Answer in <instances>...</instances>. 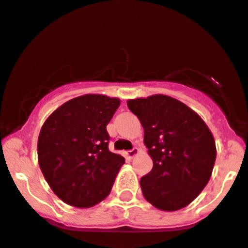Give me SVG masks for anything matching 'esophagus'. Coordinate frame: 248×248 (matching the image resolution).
<instances>
[{
    "mask_svg": "<svg viewBox=\"0 0 248 248\" xmlns=\"http://www.w3.org/2000/svg\"><path fill=\"white\" fill-rule=\"evenodd\" d=\"M138 154H139V149L138 148H133L132 151L124 152V155H126L127 157H129V159H133V157L137 156Z\"/></svg>",
    "mask_w": 248,
    "mask_h": 248,
    "instance_id": "34e87169",
    "label": "esophagus"
}]
</instances>
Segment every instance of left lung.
<instances>
[{"label": "left lung", "mask_w": 248, "mask_h": 248, "mask_svg": "<svg viewBox=\"0 0 248 248\" xmlns=\"http://www.w3.org/2000/svg\"><path fill=\"white\" fill-rule=\"evenodd\" d=\"M127 106L142 124L153 160L140 180L143 197L161 211L186 207L211 179L217 157L213 134L198 113L167 95L128 100Z\"/></svg>", "instance_id": "obj_1"}]
</instances>
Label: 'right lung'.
Here are the masks:
<instances>
[{
    "mask_svg": "<svg viewBox=\"0 0 248 248\" xmlns=\"http://www.w3.org/2000/svg\"><path fill=\"white\" fill-rule=\"evenodd\" d=\"M120 99L74 97L54 110L37 140V160L51 190L67 205L93 207L107 198L124 157L108 149V122Z\"/></svg>",
    "mask_w": 248,
    "mask_h": 248,
    "instance_id": "obj_1",
    "label": "right lung"
}]
</instances>
